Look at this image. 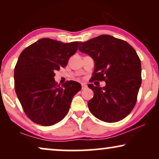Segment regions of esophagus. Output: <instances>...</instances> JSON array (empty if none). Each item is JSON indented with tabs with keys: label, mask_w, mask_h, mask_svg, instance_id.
<instances>
[{
	"label": "esophagus",
	"mask_w": 159,
	"mask_h": 159,
	"mask_svg": "<svg viewBox=\"0 0 159 159\" xmlns=\"http://www.w3.org/2000/svg\"><path fill=\"white\" fill-rule=\"evenodd\" d=\"M87 87H88V85H87L86 83H82V90H84V89L87 88Z\"/></svg>",
	"instance_id": "1"
}]
</instances>
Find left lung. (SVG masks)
Returning <instances> with one entry per match:
<instances>
[{
  "mask_svg": "<svg viewBox=\"0 0 159 159\" xmlns=\"http://www.w3.org/2000/svg\"><path fill=\"white\" fill-rule=\"evenodd\" d=\"M80 51L94 60L92 80L105 81L103 88L89 84L94 93L88 108L94 116L106 122L125 118L133 109L141 82V62L135 50L125 40L102 34L80 42Z\"/></svg>",
  "mask_w": 159,
  "mask_h": 159,
  "instance_id": "obj_1",
  "label": "left lung"
}]
</instances>
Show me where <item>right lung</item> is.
Here are the masks:
<instances>
[{"label":"right lung","instance_id":"right-lung-1","mask_svg":"<svg viewBox=\"0 0 159 159\" xmlns=\"http://www.w3.org/2000/svg\"><path fill=\"white\" fill-rule=\"evenodd\" d=\"M79 43L42 38L21 53L14 69V88L25 114L33 122L51 126L68 113L82 86L75 81L57 86L54 71L66 66Z\"/></svg>","mask_w":159,"mask_h":159}]
</instances>
